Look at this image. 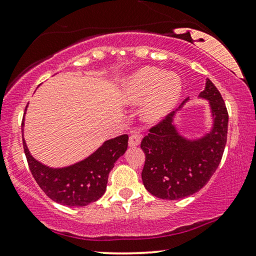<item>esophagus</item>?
<instances>
[{
  "label": "esophagus",
  "mask_w": 256,
  "mask_h": 256,
  "mask_svg": "<svg viewBox=\"0 0 256 256\" xmlns=\"http://www.w3.org/2000/svg\"><path fill=\"white\" fill-rule=\"evenodd\" d=\"M140 142H141V136L138 134H132L130 135V138H129V146H132V148L138 146L140 144Z\"/></svg>",
  "instance_id": "34e87169"
}]
</instances>
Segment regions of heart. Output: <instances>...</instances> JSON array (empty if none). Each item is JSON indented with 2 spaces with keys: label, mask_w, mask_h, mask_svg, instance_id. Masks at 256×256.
<instances>
[{
  "label": "heart",
  "mask_w": 256,
  "mask_h": 256,
  "mask_svg": "<svg viewBox=\"0 0 256 256\" xmlns=\"http://www.w3.org/2000/svg\"><path fill=\"white\" fill-rule=\"evenodd\" d=\"M180 93V76L157 68L138 70L126 80L122 88L124 99L129 104H138L147 99L143 114L150 122L166 118L177 104Z\"/></svg>",
  "instance_id": "b5f03b06"
}]
</instances>
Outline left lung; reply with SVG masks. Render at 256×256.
<instances>
[{"mask_svg": "<svg viewBox=\"0 0 256 256\" xmlns=\"http://www.w3.org/2000/svg\"><path fill=\"white\" fill-rule=\"evenodd\" d=\"M199 98L208 101L212 116V127L204 136L190 140L180 135L174 124L176 112H172L142 140L146 154L143 185L157 198L177 200L196 194L205 186L222 160L228 127L225 102L210 79Z\"/></svg>", "mask_w": 256, "mask_h": 256, "instance_id": "left-lung-1", "label": "left lung"}]
</instances>
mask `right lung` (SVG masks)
<instances>
[{"mask_svg": "<svg viewBox=\"0 0 256 256\" xmlns=\"http://www.w3.org/2000/svg\"><path fill=\"white\" fill-rule=\"evenodd\" d=\"M23 148L31 174L45 194L62 205L80 208L96 202L104 194L108 174L128 148V135L104 141L92 155L64 168H50L34 160L24 138Z\"/></svg>", "mask_w": 256, "mask_h": 256, "instance_id": "1", "label": "right lung"}]
</instances>
